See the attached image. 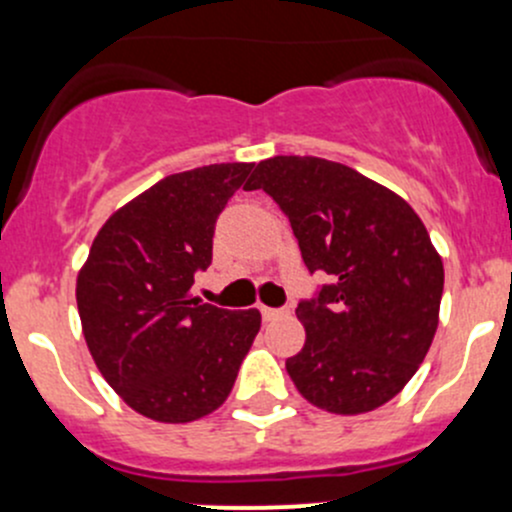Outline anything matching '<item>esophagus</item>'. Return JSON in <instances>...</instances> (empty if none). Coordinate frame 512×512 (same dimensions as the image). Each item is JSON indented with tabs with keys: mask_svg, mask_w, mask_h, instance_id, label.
I'll use <instances>...</instances> for the list:
<instances>
[{
	"mask_svg": "<svg viewBox=\"0 0 512 512\" xmlns=\"http://www.w3.org/2000/svg\"><path fill=\"white\" fill-rule=\"evenodd\" d=\"M261 315H263V320H278V318H283V315H288V310L266 308V305H261Z\"/></svg>",
	"mask_w": 512,
	"mask_h": 512,
	"instance_id": "34e87169",
	"label": "esophagus"
}]
</instances>
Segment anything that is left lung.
<instances>
[{
	"instance_id": "left-lung-1",
	"label": "left lung",
	"mask_w": 512,
	"mask_h": 512,
	"mask_svg": "<svg viewBox=\"0 0 512 512\" xmlns=\"http://www.w3.org/2000/svg\"><path fill=\"white\" fill-rule=\"evenodd\" d=\"M244 189L271 194L308 271L330 276L295 308L305 345L286 370L298 392L342 416L387 404L439 328L444 263L424 221L392 189L323 157L258 162Z\"/></svg>"
}]
</instances>
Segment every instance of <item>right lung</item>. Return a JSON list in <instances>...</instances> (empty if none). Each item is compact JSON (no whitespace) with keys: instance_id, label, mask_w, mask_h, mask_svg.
<instances>
[{"instance_id":"1","label":"right lung","mask_w":512,"mask_h":512,"mask_svg":"<svg viewBox=\"0 0 512 512\" xmlns=\"http://www.w3.org/2000/svg\"><path fill=\"white\" fill-rule=\"evenodd\" d=\"M254 162L177 172L110 214L76 278L83 337L105 382L162 424L212 414L229 397L261 313L192 295L212 263L214 224Z\"/></svg>"}]
</instances>
